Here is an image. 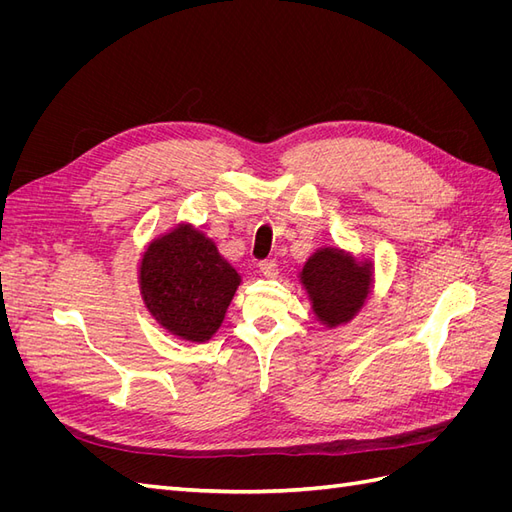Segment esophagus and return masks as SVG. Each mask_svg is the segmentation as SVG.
I'll return each mask as SVG.
<instances>
[{
    "label": "esophagus",
    "instance_id": "obj_1",
    "mask_svg": "<svg viewBox=\"0 0 512 512\" xmlns=\"http://www.w3.org/2000/svg\"><path fill=\"white\" fill-rule=\"evenodd\" d=\"M258 269H260V273L265 275V277H275L277 275V262L275 260H262L260 265H258Z\"/></svg>",
    "mask_w": 512,
    "mask_h": 512
}]
</instances>
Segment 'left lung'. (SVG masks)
Segmentation results:
<instances>
[{
  "label": "left lung",
  "instance_id": "8db88e82",
  "mask_svg": "<svg viewBox=\"0 0 512 512\" xmlns=\"http://www.w3.org/2000/svg\"><path fill=\"white\" fill-rule=\"evenodd\" d=\"M374 260L356 256L337 245H322L299 271L316 320L327 329L352 322L363 312L376 284Z\"/></svg>",
  "mask_w": 512,
  "mask_h": 512
}]
</instances>
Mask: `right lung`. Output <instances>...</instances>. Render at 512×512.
<instances>
[{
    "label": "right lung",
    "instance_id": "obj_1",
    "mask_svg": "<svg viewBox=\"0 0 512 512\" xmlns=\"http://www.w3.org/2000/svg\"><path fill=\"white\" fill-rule=\"evenodd\" d=\"M136 273L151 318L166 333L194 344L209 342L218 333L241 286V273L190 222L153 237Z\"/></svg>",
    "mask_w": 512,
    "mask_h": 512
}]
</instances>
